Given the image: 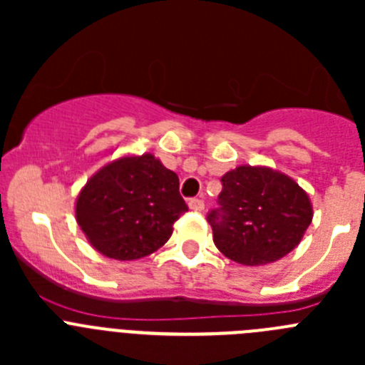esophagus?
Here are the masks:
<instances>
[{
  "label": "esophagus",
  "mask_w": 365,
  "mask_h": 365,
  "mask_svg": "<svg viewBox=\"0 0 365 365\" xmlns=\"http://www.w3.org/2000/svg\"><path fill=\"white\" fill-rule=\"evenodd\" d=\"M188 206H190V210L202 212L205 210V201H202V199H190Z\"/></svg>",
  "instance_id": "34e87169"
}]
</instances>
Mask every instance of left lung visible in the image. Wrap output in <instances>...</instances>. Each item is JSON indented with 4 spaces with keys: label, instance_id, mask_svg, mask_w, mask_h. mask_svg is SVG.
I'll return each mask as SVG.
<instances>
[{
    "label": "left lung",
    "instance_id": "8db88e82",
    "mask_svg": "<svg viewBox=\"0 0 365 365\" xmlns=\"http://www.w3.org/2000/svg\"><path fill=\"white\" fill-rule=\"evenodd\" d=\"M221 182V210L208 215L219 252L240 265L261 267L298 247L312 221V202L292 177L241 164Z\"/></svg>",
    "mask_w": 365,
    "mask_h": 365
}]
</instances>
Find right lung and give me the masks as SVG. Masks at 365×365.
<instances>
[{"mask_svg":"<svg viewBox=\"0 0 365 365\" xmlns=\"http://www.w3.org/2000/svg\"><path fill=\"white\" fill-rule=\"evenodd\" d=\"M188 210L179 177L153 153L122 155L93 173L74 202L76 222L102 256L135 261L159 250Z\"/></svg>","mask_w":365,"mask_h":365,"instance_id":"obj_1","label":"right lung"}]
</instances>
